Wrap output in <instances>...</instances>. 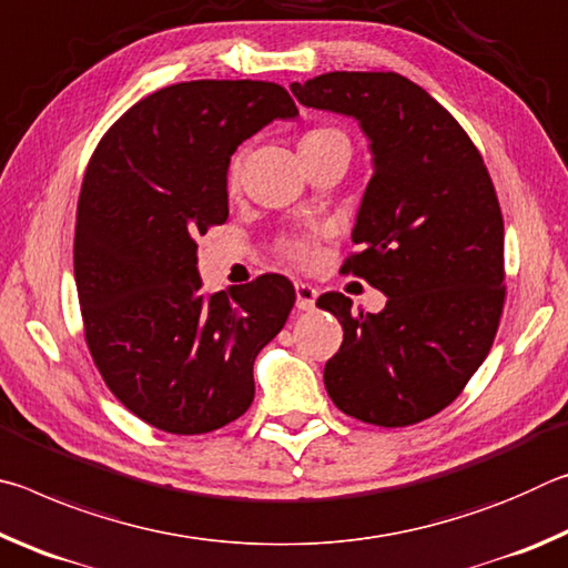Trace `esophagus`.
I'll use <instances>...</instances> for the list:
<instances>
[{
  "label": "esophagus",
  "instance_id": "obj_1",
  "mask_svg": "<svg viewBox=\"0 0 568 568\" xmlns=\"http://www.w3.org/2000/svg\"><path fill=\"white\" fill-rule=\"evenodd\" d=\"M315 297H318V291L307 283H295V305L301 311H313L315 307Z\"/></svg>",
  "mask_w": 568,
  "mask_h": 568
}]
</instances>
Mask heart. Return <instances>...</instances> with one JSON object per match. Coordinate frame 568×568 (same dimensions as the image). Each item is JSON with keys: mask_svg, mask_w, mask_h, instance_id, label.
<instances>
[{"mask_svg": "<svg viewBox=\"0 0 568 568\" xmlns=\"http://www.w3.org/2000/svg\"><path fill=\"white\" fill-rule=\"evenodd\" d=\"M328 140L348 142V138H345V134H343L341 130L318 128V130L305 132L303 140H301V145H311V142H328ZM237 170H240V168H237V160H235L233 165H230V172H227L230 187L237 185ZM281 250H283V255L287 257V261L295 263V265H301V267L311 265L313 257H315V247H313V243H311V240H307V237H287V240H283V243H281Z\"/></svg>", "mask_w": 568, "mask_h": 568, "instance_id": "b5f03b06", "label": "heart"}]
</instances>
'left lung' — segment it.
I'll return each mask as SVG.
<instances>
[{"label": "left lung", "mask_w": 568, "mask_h": 568, "mask_svg": "<svg viewBox=\"0 0 568 568\" xmlns=\"http://www.w3.org/2000/svg\"><path fill=\"white\" fill-rule=\"evenodd\" d=\"M295 100L358 120L373 178L343 273L388 295L381 313L325 293L343 325L325 390L373 426H410L458 398L491 351L504 313V217L484 158L454 114L396 72H328Z\"/></svg>", "instance_id": "8db88e82"}]
</instances>
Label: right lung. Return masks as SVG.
<instances>
[{
    "label": "right lung",
    "mask_w": 568,
    "mask_h": 568,
    "mask_svg": "<svg viewBox=\"0 0 568 568\" xmlns=\"http://www.w3.org/2000/svg\"><path fill=\"white\" fill-rule=\"evenodd\" d=\"M295 114L275 82L170 84L104 132L84 172L74 227L84 341L114 398L168 434L243 416L255 355L293 311L295 287L275 273L205 295L195 240L227 220L237 145Z\"/></svg>",
    "instance_id": "right-lung-1"
}]
</instances>
